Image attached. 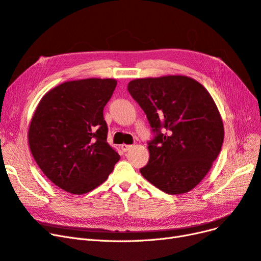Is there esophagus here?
Here are the masks:
<instances>
[{
    "instance_id": "34e87169",
    "label": "esophagus",
    "mask_w": 261,
    "mask_h": 261,
    "mask_svg": "<svg viewBox=\"0 0 261 261\" xmlns=\"http://www.w3.org/2000/svg\"><path fill=\"white\" fill-rule=\"evenodd\" d=\"M132 145H126V143H123V145L121 146V149L124 151V152H127L128 150L132 149Z\"/></svg>"
}]
</instances>
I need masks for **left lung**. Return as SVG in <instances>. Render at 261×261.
Here are the masks:
<instances>
[{
  "label": "left lung",
  "instance_id": "8db88e82",
  "mask_svg": "<svg viewBox=\"0 0 261 261\" xmlns=\"http://www.w3.org/2000/svg\"><path fill=\"white\" fill-rule=\"evenodd\" d=\"M127 89L156 134L148 143L150 158L141 175L168 194L191 191L210 172L223 142L213 97L186 75L136 79Z\"/></svg>",
  "mask_w": 261,
  "mask_h": 261
}]
</instances>
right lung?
<instances>
[{
  "instance_id": "right-lung-1",
  "label": "right lung",
  "mask_w": 261,
  "mask_h": 261,
  "mask_svg": "<svg viewBox=\"0 0 261 261\" xmlns=\"http://www.w3.org/2000/svg\"><path fill=\"white\" fill-rule=\"evenodd\" d=\"M114 79L68 81L40 100L31 119V153L49 180L72 194H84L107 180L120 155L107 142L103 108Z\"/></svg>"
}]
</instances>
